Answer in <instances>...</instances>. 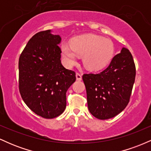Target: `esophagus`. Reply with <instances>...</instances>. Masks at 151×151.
<instances>
[{"label":"esophagus","mask_w":151,"mask_h":151,"mask_svg":"<svg viewBox=\"0 0 151 151\" xmlns=\"http://www.w3.org/2000/svg\"><path fill=\"white\" fill-rule=\"evenodd\" d=\"M76 78H77V80H78V81H81V79H82L81 75L79 73L76 74Z\"/></svg>","instance_id":"1"}]
</instances>
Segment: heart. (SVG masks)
Masks as SVG:
<instances>
[{"label": "heart", "mask_w": 151, "mask_h": 151, "mask_svg": "<svg viewBox=\"0 0 151 151\" xmlns=\"http://www.w3.org/2000/svg\"><path fill=\"white\" fill-rule=\"evenodd\" d=\"M60 49L67 67H72L77 62L78 56H82L83 65L91 71L104 68L111 61L115 53V46L110 39L93 34L72 38L71 45L62 42Z\"/></svg>", "instance_id": "obj_1"}]
</instances>
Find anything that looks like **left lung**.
<instances>
[{"instance_id": "obj_1", "label": "left lung", "mask_w": 151, "mask_h": 151, "mask_svg": "<svg viewBox=\"0 0 151 151\" xmlns=\"http://www.w3.org/2000/svg\"><path fill=\"white\" fill-rule=\"evenodd\" d=\"M136 67L129 50L122 47L107 68L99 74L82 76L90 113L101 120L121 113L129 102Z\"/></svg>"}]
</instances>
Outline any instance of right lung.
Returning <instances> with one entry per match:
<instances>
[{"label":"right lung","mask_w":151,"mask_h":151,"mask_svg":"<svg viewBox=\"0 0 151 151\" xmlns=\"http://www.w3.org/2000/svg\"><path fill=\"white\" fill-rule=\"evenodd\" d=\"M62 38L51 30L35 34L19 58V90L34 113L53 119L65 110L66 93L76 80L75 72L62 65Z\"/></svg>","instance_id":"add662e5"}]
</instances>
